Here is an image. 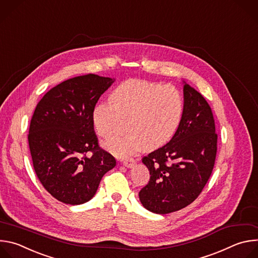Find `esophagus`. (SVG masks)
<instances>
[{
	"label": "esophagus",
	"instance_id": "obj_1",
	"mask_svg": "<svg viewBox=\"0 0 258 258\" xmlns=\"http://www.w3.org/2000/svg\"><path fill=\"white\" fill-rule=\"evenodd\" d=\"M135 163H136V161H135L133 158H131V159H125V160L122 161V164H123L125 167H127V168H132V167L135 165Z\"/></svg>",
	"mask_w": 258,
	"mask_h": 258
}]
</instances>
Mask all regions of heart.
Instances as JSON below:
<instances>
[{"instance_id":"obj_1","label":"heart","mask_w":258,"mask_h":258,"mask_svg":"<svg viewBox=\"0 0 258 258\" xmlns=\"http://www.w3.org/2000/svg\"><path fill=\"white\" fill-rule=\"evenodd\" d=\"M111 102L94 108L93 122L97 133L110 137L126 127L127 134L110 138L105 149L117 157H130L143 149H152L168 142L175 134L182 115L183 102L172 86L128 80L111 94Z\"/></svg>"}]
</instances>
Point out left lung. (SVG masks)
Wrapping results in <instances>:
<instances>
[{
    "mask_svg": "<svg viewBox=\"0 0 258 258\" xmlns=\"http://www.w3.org/2000/svg\"><path fill=\"white\" fill-rule=\"evenodd\" d=\"M183 110L171 140L142 159L150 180L139 198L151 212L166 214L191 204L209 179L216 156L217 135L211 108L183 82Z\"/></svg>",
    "mask_w": 258,
    "mask_h": 258,
    "instance_id": "8db88e82",
    "label": "left lung"
}]
</instances>
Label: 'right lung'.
Instances as JSON below:
<instances>
[{
	"label": "right lung",
	"instance_id": "1",
	"mask_svg": "<svg viewBox=\"0 0 258 258\" xmlns=\"http://www.w3.org/2000/svg\"><path fill=\"white\" fill-rule=\"evenodd\" d=\"M115 79L87 75L51 89L36 105L28 144L33 168L44 188L65 204L80 205L96 194L115 158L98 146L93 111ZM92 151L91 158L85 156Z\"/></svg>",
	"mask_w": 258,
	"mask_h": 258
}]
</instances>
